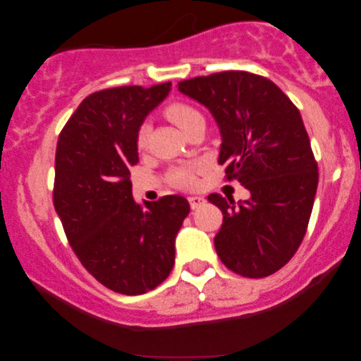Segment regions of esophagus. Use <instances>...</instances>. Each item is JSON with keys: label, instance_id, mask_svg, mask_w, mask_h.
Returning <instances> with one entry per match:
<instances>
[{"label": "esophagus", "instance_id": "1", "mask_svg": "<svg viewBox=\"0 0 361 361\" xmlns=\"http://www.w3.org/2000/svg\"><path fill=\"white\" fill-rule=\"evenodd\" d=\"M188 202H190V207L192 209H198L200 205L205 204V198L204 197H188Z\"/></svg>", "mask_w": 361, "mask_h": 361}]
</instances>
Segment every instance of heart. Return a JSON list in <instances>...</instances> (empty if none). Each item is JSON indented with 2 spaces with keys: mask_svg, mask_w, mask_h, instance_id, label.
<instances>
[{
  "mask_svg": "<svg viewBox=\"0 0 361 361\" xmlns=\"http://www.w3.org/2000/svg\"><path fill=\"white\" fill-rule=\"evenodd\" d=\"M164 117H166L169 122H173L178 128L181 130L188 132L192 130L193 127L204 126V115L200 114L195 106L188 105V103L183 102H171L164 106L163 110ZM147 135H149V128L144 126L139 128L137 132V147L144 149L147 144ZM195 169L193 166H180L171 169L169 173L168 180L173 186H180V188H190V186L195 185Z\"/></svg>",
  "mask_w": 361,
  "mask_h": 361,
  "instance_id": "b5f03b06",
  "label": "heart"
}]
</instances>
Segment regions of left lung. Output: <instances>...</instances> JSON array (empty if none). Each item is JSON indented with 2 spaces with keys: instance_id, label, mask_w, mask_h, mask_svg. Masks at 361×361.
<instances>
[{
  "instance_id": "left-lung-1",
  "label": "left lung",
  "mask_w": 361,
  "mask_h": 361,
  "mask_svg": "<svg viewBox=\"0 0 361 361\" xmlns=\"http://www.w3.org/2000/svg\"><path fill=\"white\" fill-rule=\"evenodd\" d=\"M212 111L222 134L226 180L250 190L247 200L210 193L222 210L214 244L231 271L270 276L292 259L307 231L319 171L299 109L268 78L222 71L178 82Z\"/></svg>"
}]
</instances>
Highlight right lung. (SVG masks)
<instances>
[{"label": "right lung", "instance_id": "right-lung-1", "mask_svg": "<svg viewBox=\"0 0 361 361\" xmlns=\"http://www.w3.org/2000/svg\"><path fill=\"white\" fill-rule=\"evenodd\" d=\"M169 90L168 81L91 93L57 140L52 197L66 238L82 267L123 295L146 293L168 279L190 212L178 195L137 205L128 178L139 163L140 123Z\"/></svg>", "mask_w": 361, "mask_h": 361}]
</instances>
